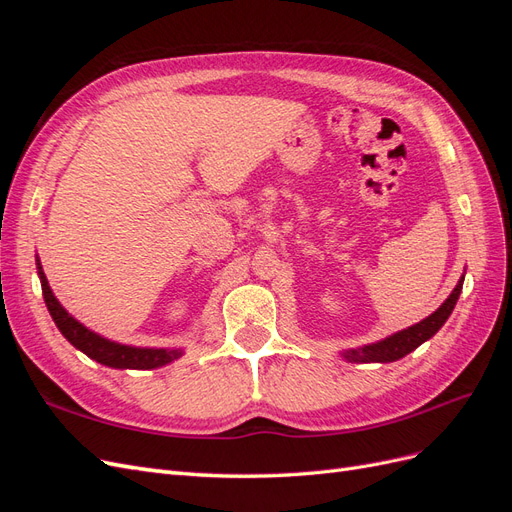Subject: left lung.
<instances>
[{"label":"left lung","mask_w":512,"mask_h":512,"mask_svg":"<svg viewBox=\"0 0 512 512\" xmlns=\"http://www.w3.org/2000/svg\"><path fill=\"white\" fill-rule=\"evenodd\" d=\"M461 288H463V275L459 284L453 288V292L448 294V299L425 320L412 324V327L404 331H397L389 337H384L380 342L359 346V348H348L339 354H342V359H346L348 363H393V361L404 359L406 354L425 344L427 339H431L442 329V324L448 320V316L453 314Z\"/></svg>","instance_id":"1"}]
</instances>
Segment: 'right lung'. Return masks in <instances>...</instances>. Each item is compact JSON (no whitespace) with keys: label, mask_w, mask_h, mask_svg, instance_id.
Instances as JSON below:
<instances>
[{"label":"right lung","mask_w":512,"mask_h":512,"mask_svg":"<svg viewBox=\"0 0 512 512\" xmlns=\"http://www.w3.org/2000/svg\"><path fill=\"white\" fill-rule=\"evenodd\" d=\"M36 265H38V277L42 284V297H44L46 309H49L53 322L57 324L61 335H64L76 350L87 354L89 359H94L100 365L113 367V369H156V367H164L168 363H173L179 359V356H183L181 348L126 346V344L113 342V339H106L100 333L87 329L83 322L70 316L66 312V307L57 301V297L49 286V280H46V275L42 271L40 258L36 260Z\"/></svg>","instance_id":"add662e5"}]
</instances>
